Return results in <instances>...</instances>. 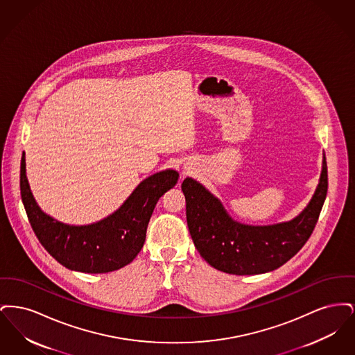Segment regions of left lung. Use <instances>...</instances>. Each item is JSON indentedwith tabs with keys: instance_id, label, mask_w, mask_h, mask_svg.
Listing matches in <instances>:
<instances>
[{
	"instance_id": "1",
	"label": "left lung",
	"mask_w": 355,
	"mask_h": 355,
	"mask_svg": "<svg viewBox=\"0 0 355 355\" xmlns=\"http://www.w3.org/2000/svg\"><path fill=\"white\" fill-rule=\"evenodd\" d=\"M327 164L313 200L293 220L249 226L232 220L220 201L191 178L182 182L190 236L203 259L214 269L252 275L275 270L298 253L318 222L327 194Z\"/></svg>"
}]
</instances>
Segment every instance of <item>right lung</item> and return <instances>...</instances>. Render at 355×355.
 <instances>
[{"label":"right lung","instance_id":"1","mask_svg":"<svg viewBox=\"0 0 355 355\" xmlns=\"http://www.w3.org/2000/svg\"><path fill=\"white\" fill-rule=\"evenodd\" d=\"M178 173L165 170L137 186L116 213L87 226H69L41 211L34 201L21 158L19 189L34 234L51 257L70 270L109 272L130 263L141 252L148 223L159 197L177 184Z\"/></svg>","mask_w":355,"mask_h":355}]
</instances>
